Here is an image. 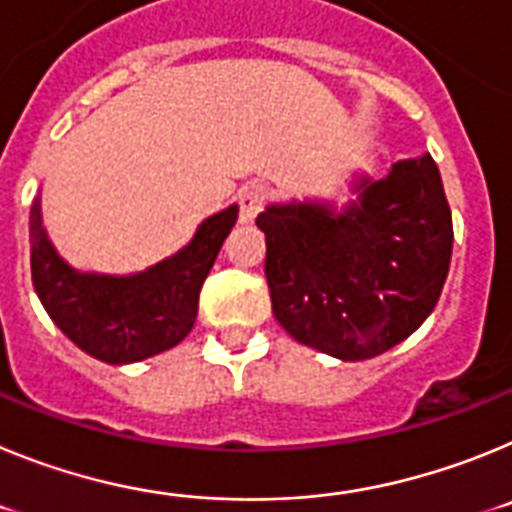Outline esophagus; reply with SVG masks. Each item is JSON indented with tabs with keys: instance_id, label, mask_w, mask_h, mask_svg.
<instances>
[{
	"instance_id": "esophagus-1",
	"label": "esophagus",
	"mask_w": 512,
	"mask_h": 512,
	"mask_svg": "<svg viewBox=\"0 0 512 512\" xmlns=\"http://www.w3.org/2000/svg\"><path fill=\"white\" fill-rule=\"evenodd\" d=\"M266 200H269V192H266L264 184H246V187L238 192L241 223H253V220H256V215L264 210Z\"/></svg>"
}]
</instances>
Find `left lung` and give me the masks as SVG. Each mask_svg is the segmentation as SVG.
Masks as SVG:
<instances>
[{
	"label": "left lung",
	"instance_id": "8db88e82",
	"mask_svg": "<svg viewBox=\"0 0 512 512\" xmlns=\"http://www.w3.org/2000/svg\"><path fill=\"white\" fill-rule=\"evenodd\" d=\"M356 202L269 205L271 310L295 341L343 361L390 351L420 328L449 274L454 225L441 174L428 153L361 176Z\"/></svg>",
	"mask_w": 512,
	"mask_h": 512
}]
</instances>
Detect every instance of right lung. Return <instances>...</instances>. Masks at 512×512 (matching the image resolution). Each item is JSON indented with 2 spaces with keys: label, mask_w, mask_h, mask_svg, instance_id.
Returning a JSON list of instances; mask_svg holds the SVG:
<instances>
[{
  "label": "right lung",
  "mask_w": 512,
  "mask_h": 512,
  "mask_svg": "<svg viewBox=\"0 0 512 512\" xmlns=\"http://www.w3.org/2000/svg\"><path fill=\"white\" fill-rule=\"evenodd\" d=\"M238 207L207 217L189 246L151 269L112 277L71 269L48 241L40 200L30 212V269L45 312L81 351L107 364H133L182 343L192 330L200 289L223 248Z\"/></svg>",
  "instance_id": "right-lung-1"
}]
</instances>
